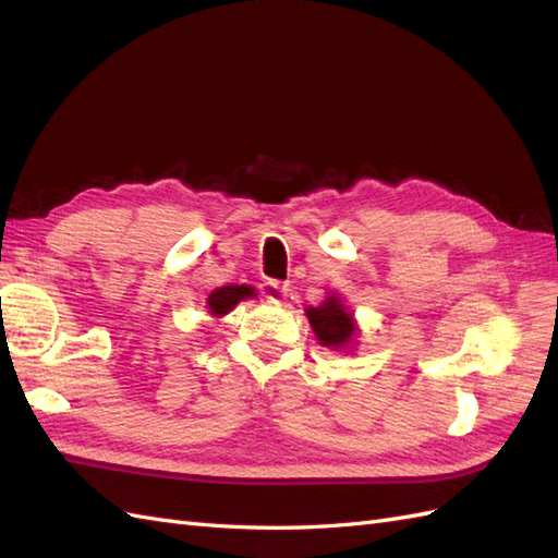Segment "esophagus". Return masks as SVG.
Returning a JSON list of instances; mask_svg holds the SVG:
<instances>
[{
  "instance_id": "obj_1",
  "label": "esophagus",
  "mask_w": 558,
  "mask_h": 558,
  "mask_svg": "<svg viewBox=\"0 0 558 558\" xmlns=\"http://www.w3.org/2000/svg\"><path fill=\"white\" fill-rule=\"evenodd\" d=\"M260 291L265 295V300L269 302V305H283L286 295H289V283L283 281H277V279H267L260 283Z\"/></svg>"
}]
</instances>
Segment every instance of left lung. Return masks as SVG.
I'll use <instances>...</instances> for the list:
<instances>
[{"label":"left lung","instance_id":"obj_1","mask_svg":"<svg viewBox=\"0 0 558 558\" xmlns=\"http://www.w3.org/2000/svg\"><path fill=\"white\" fill-rule=\"evenodd\" d=\"M307 318L314 328L316 340L328 349H344L356 335V320L344 307L340 293H330L318 307H307Z\"/></svg>","mask_w":558,"mask_h":558}]
</instances>
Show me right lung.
<instances>
[{
  "instance_id": "1",
  "label": "right lung",
  "mask_w": 558,
  "mask_h": 558,
  "mask_svg": "<svg viewBox=\"0 0 558 558\" xmlns=\"http://www.w3.org/2000/svg\"><path fill=\"white\" fill-rule=\"evenodd\" d=\"M253 295H256V291H253V286L228 283V286H221V289H216V291L209 293L207 310L211 312V316H226L228 312H232L234 307H238L242 300L253 298Z\"/></svg>"
}]
</instances>
